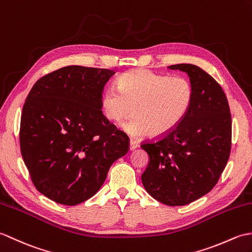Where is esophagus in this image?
<instances>
[{"mask_svg": "<svg viewBox=\"0 0 252 252\" xmlns=\"http://www.w3.org/2000/svg\"><path fill=\"white\" fill-rule=\"evenodd\" d=\"M139 147V144H138V142H136V141H133V140H130L129 141V150L130 151H133V150H136L137 148Z\"/></svg>", "mask_w": 252, "mask_h": 252, "instance_id": "obj_1", "label": "esophagus"}]
</instances>
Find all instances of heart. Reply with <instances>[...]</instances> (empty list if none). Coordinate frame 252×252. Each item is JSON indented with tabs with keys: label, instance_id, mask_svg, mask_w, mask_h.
<instances>
[{
	"label": "heart",
	"instance_id": "heart-1",
	"mask_svg": "<svg viewBox=\"0 0 252 252\" xmlns=\"http://www.w3.org/2000/svg\"><path fill=\"white\" fill-rule=\"evenodd\" d=\"M116 90L107 89L100 105L105 119L122 122L131 113V120L121 125L132 138L151 133L164 137L186 119L193 102V87L182 76L158 74L144 69L128 71L116 81Z\"/></svg>",
	"mask_w": 252,
	"mask_h": 252
}]
</instances>
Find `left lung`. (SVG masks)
Segmentation results:
<instances>
[{
	"instance_id": "1",
	"label": "left lung",
	"mask_w": 252,
	"mask_h": 252,
	"mask_svg": "<svg viewBox=\"0 0 252 252\" xmlns=\"http://www.w3.org/2000/svg\"><path fill=\"white\" fill-rule=\"evenodd\" d=\"M170 70L186 72L193 102L175 130L141 148L149 155L141 180L147 192L168 206H183L210 192L230 158L232 119L224 92L199 66L180 63Z\"/></svg>"
}]
</instances>
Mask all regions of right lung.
<instances>
[{"mask_svg":"<svg viewBox=\"0 0 252 252\" xmlns=\"http://www.w3.org/2000/svg\"><path fill=\"white\" fill-rule=\"evenodd\" d=\"M114 70L68 65L41 77L22 108L20 149L44 196L74 206L96 194L128 137L105 119L101 100Z\"/></svg>","mask_w":252,"mask_h":252,"instance_id":"obj_1","label":"right lung"}]
</instances>
